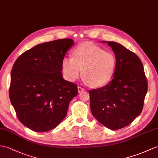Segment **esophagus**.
<instances>
[{
  "label": "esophagus",
  "instance_id": "esophagus-1",
  "mask_svg": "<svg viewBox=\"0 0 158 158\" xmlns=\"http://www.w3.org/2000/svg\"><path fill=\"white\" fill-rule=\"evenodd\" d=\"M83 90H84V88H83V87L80 86V85H79V86H78V91H79V93L81 92V91H83Z\"/></svg>",
  "mask_w": 158,
  "mask_h": 158
}]
</instances>
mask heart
<instances>
[{"instance_id": "b5f03b06", "label": "heart", "mask_w": 158, "mask_h": 158, "mask_svg": "<svg viewBox=\"0 0 158 158\" xmlns=\"http://www.w3.org/2000/svg\"><path fill=\"white\" fill-rule=\"evenodd\" d=\"M117 59L115 54L107 52L92 43H83L73 51L72 57L62 61L64 77L74 81L81 74L86 82L93 87L106 85L113 79Z\"/></svg>"}]
</instances>
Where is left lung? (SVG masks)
<instances>
[{"label": "left lung", "instance_id": "1", "mask_svg": "<svg viewBox=\"0 0 158 158\" xmlns=\"http://www.w3.org/2000/svg\"><path fill=\"white\" fill-rule=\"evenodd\" d=\"M107 43L116 55V71L107 85L89 91L90 108L101 124L118 130L129 125L141 113L148 80L137 55L118 43Z\"/></svg>", "mask_w": 158, "mask_h": 158}]
</instances>
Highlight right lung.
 <instances>
[{
  "label": "right lung",
  "instance_id": "obj_1",
  "mask_svg": "<svg viewBox=\"0 0 158 158\" xmlns=\"http://www.w3.org/2000/svg\"><path fill=\"white\" fill-rule=\"evenodd\" d=\"M74 44L71 39L40 44L15 62L9 98L20 122L43 133L53 129L67 116L77 85L62 78V61Z\"/></svg>",
  "mask_w": 158,
  "mask_h": 158
}]
</instances>
